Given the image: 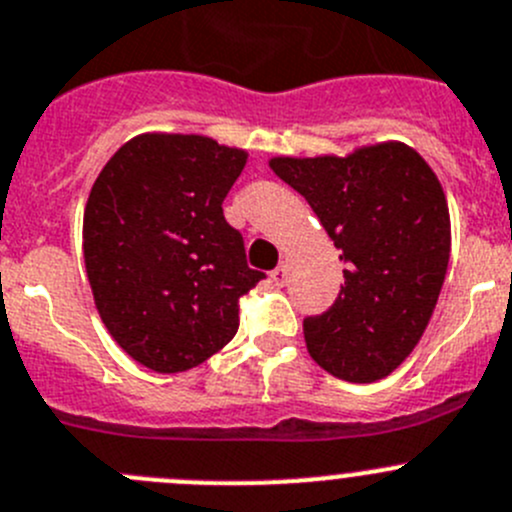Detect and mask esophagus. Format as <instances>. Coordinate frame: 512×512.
Listing matches in <instances>:
<instances>
[{
    "instance_id": "1",
    "label": "esophagus",
    "mask_w": 512,
    "mask_h": 512,
    "mask_svg": "<svg viewBox=\"0 0 512 512\" xmlns=\"http://www.w3.org/2000/svg\"><path fill=\"white\" fill-rule=\"evenodd\" d=\"M271 281H274L276 286H281L286 281V266H276L274 271H271Z\"/></svg>"
}]
</instances>
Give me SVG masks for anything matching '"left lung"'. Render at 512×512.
I'll return each mask as SVG.
<instances>
[{
    "label": "left lung",
    "mask_w": 512,
    "mask_h": 512,
    "mask_svg": "<svg viewBox=\"0 0 512 512\" xmlns=\"http://www.w3.org/2000/svg\"><path fill=\"white\" fill-rule=\"evenodd\" d=\"M342 251L344 284L304 319L311 359L347 382H377L405 362L430 324L450 261L440 180L405 143L347 158H274Z\"/></svg>",
    "instance_id": "left-lung-1"
}]
</instances>
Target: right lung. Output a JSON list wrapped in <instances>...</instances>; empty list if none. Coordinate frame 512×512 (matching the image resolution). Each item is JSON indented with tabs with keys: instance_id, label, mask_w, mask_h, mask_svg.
I'll list each match as a JSON object with an SVG mask.
<instances>
[{
	"instance_id": "add662e5",
	"label": "right lung",
	"mask_w": 512,
	"mask_h": 512,
	"mask_svg": "<svg viewBox=\"0 0 512 512\" xmlns=\"http://www.w3.org/2000/svg\"><path fill=\"white\" fill-rule=\"evenodd\" d=\"M246 153L203 135H138L107 160L85 208L82 248L97 311L153 372H186L238 332L248 269L223 198Z\"/></svg>"
}]
</instances>
